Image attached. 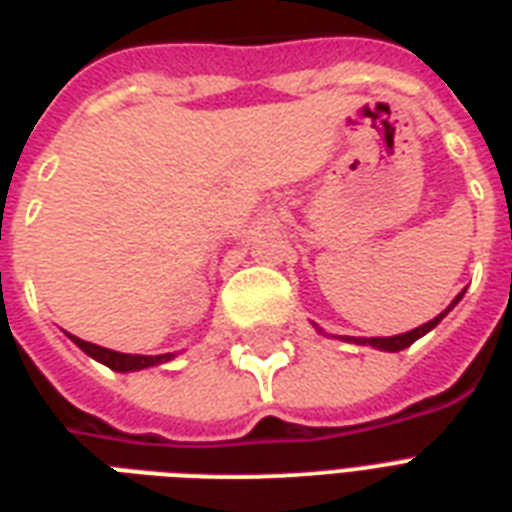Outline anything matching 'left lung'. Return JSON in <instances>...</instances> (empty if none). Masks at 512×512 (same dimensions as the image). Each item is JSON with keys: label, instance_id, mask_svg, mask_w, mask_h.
<instances>
[{"label": "left lung", "instance_id": "left-lung-1", "mask_svg": "<svg viewBox=\"0 0 512 512\" xmlns=\"http://www.w3.org/2000/svg\"><path fill=\"white\" fill-rule=\"evenodd\" d=\"M462 295H464V292H459V295H456V298H454V303H451V306H448L446 311H443V314H438V317H435V319H429L427 325L416 327V330H411V333L392 335V338H354V343H370V346H376V349H384V351H400V349H405V346H411V343L416 341V338H421V335H427L429 330H432V327L438 325L440 319L446 317L448 311H451V308H454L456 303L462 300Z\"/></svg>", "mask_w": 512, "mask_h": 512}]
</instances>
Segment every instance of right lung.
<instances>
[{"mask_svg": "<svg viewBox=\"0 0 512 512\" xmlns=\"http://www.w3.org/2000/svg\"><path fill=\"white\" fill-rule=\"evenodd\" d=\"M85 354H91L93 360L104 362L107 368L120 370V373H128V370H142L150 368V365H161V362H169L174 354H155V357H144V354H120V351L104 349V346H96V343H88L77 335H69Z\"/></svg>", "mask_w": 512, "mask_h": 512, "instance_id": "obj_1", "label": "right lung"}]
</instances>
